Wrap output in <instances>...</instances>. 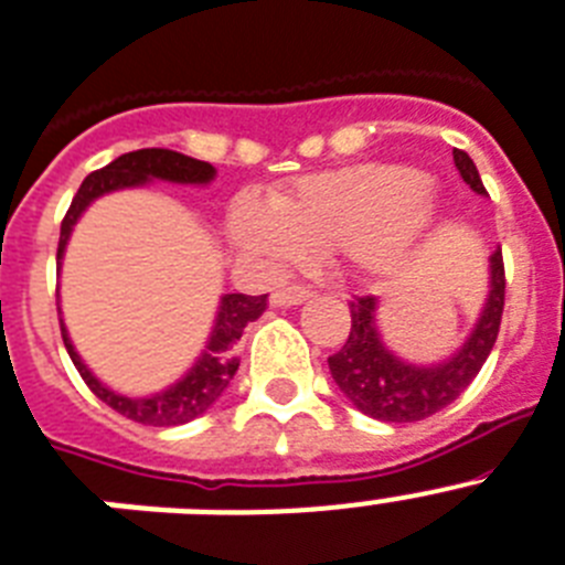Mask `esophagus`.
<instances>
[{
    "instance_id": "1",
    "label": "esophagus",
    "mask_w": 565,
    "mask_h": 565,
    "mask_svg": "<svg viewBox=\"0 0 565 565\" xmlns=\"http://www.w3.org/2000/svg\"><path fill=\"white\" fill-rule=\"evenodd\" d=\"M307 298H310V290H307V287H287V290H275L273 296H269V305L298 307V305H305Z\"/></svg>"
}]
</instances>
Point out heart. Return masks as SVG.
Returning a JSON list of instances; mask_svg holds the SVG:
<instances>
[{
  "label": "heart",
  "instance_id": "b5f03b06",
  "mask_svg": "<svg viewBox=\"0 0 565 565\" xmlns=\"http://www.w3.org/2000/svg\"><path fill=\"white\" fill-rule=\"evenodd\" d=\"M434 180L391 163L307 174L275 194L273 210L244 201L232 212V238L249 255L298 260L339 253L353 278L385 284L411 267L439 221Z\"/></svg>",
  "mask_w": 565,
  "mask_h": 565
}]
</instances>
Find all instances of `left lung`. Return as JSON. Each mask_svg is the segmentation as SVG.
<instances>
[{
  "mask_svg": "<svg viewBox=\"0 0 565 565\" xmlns=\"http://www.w3.org/2000/svg\"><path fill=\"white\" fill-rule=\"evenodd\" d=\"M459 178L477 194H488L480 172L466 151L454 149ZM505 305V269L497 246L488 255V296L466 341L439 362H407L387 348L379 330V298H355L350 305V335L344 348L327 359L333 382L364 416L382 422H419L451 405L482 371L500 333Z\"/></svg>",
  "mask_w": 565,
  "mask_h": 565,
  "instance_id": "8db88e82",
  "label": "left lung"
}]
</instances>
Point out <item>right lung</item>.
I'll use <instances>...</instances> for the list:
<instances>
[{"instance_id": "right-lung-1", "label": "right lung", "mask_w": 565, "mask_h": 565, "mask_svg": "<svg viewBox=\"0 0 565 565\" xmlns=\"http://www.w3.org/2000/svg\"><path fill=\"white\" fill-rule=\"evenodd\" d=\"M215 166L203 163V160L186 158L178 151L169 149H137L129 154H120L108 166L92 172L83 180L79 192L71 201V210L63 221L60 230V249H56V269L63 273V258L68 249L71 232L83 217V212L92 206L97 198L120 189H140L149 186L151 180H166V183H180V186H210L215 180ZM56 310L63 316L60 307V292H56ZM267 310V296H244V292H224L217 301L215 321H212L210 339L203 344L201 355L194 359L192 367L180 379H174L172 385L163 391L146 393V396H129L108 387L97 373L83 362L79 350L71 341L68 327L60 319L63 327V341L68 350L71 362L79 371L83 382L94 391L97 399L106 402L114 407L117 414L126 419H135L140 425H154V428H172V425H183V422L198 419L215 405L224 391L230 387L232 376L238 371V339L244 335V327L255 321L260 312Z\"/></svg>"}]
</instances>
